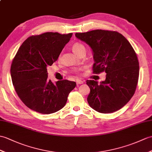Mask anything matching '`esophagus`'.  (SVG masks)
Here are the masks:
<instances>
[{"mask_svg":"<svg viewBox=\"0 0 152 152\" xmlns=\"http://www.w3.org/2000/svg\"><path fill=\"white\" fill-rule=\"evenodd\" d=\"M76 82L77 85H80V84L83 83V81L82 80H80V79H77V80H76Z\"/></svg>","mask_w":152,"mask_h":152,"instance_id":"esophagus-1","label":"esophagus"}]
</instances>
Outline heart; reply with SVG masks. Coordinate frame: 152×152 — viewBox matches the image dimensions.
<instances>
[{"label": "heart", "mask_w": 152, "mask_h": 152, "mask_svg": "<svg viewBox=\"0 0 152 152\" xmlns=\"http://www.w3.org/2000/svg\"><path fill=\"white\" fill-rule=\"evenodd\" d=\"M83 48H85L84 45H82V43H75L73 45H72V50L73 52L75 53V54H77V52H78L81 49Z\"/></svg>", "instance_id": "1"}]
</instances>
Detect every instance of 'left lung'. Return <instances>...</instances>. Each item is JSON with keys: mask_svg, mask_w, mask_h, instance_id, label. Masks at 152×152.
Listing matches in <instances>:
<instances>
[{"mask_svg": "<svg viewBox=\"0 0 152 152\" xmlns=\"http://www.w3.org/2000/svg\"><path fill=\"white\" fill-rule=\"evenodd\" d=\"M75 36L92 49L93 72L107 73L100 83L87 80L88 104L102 113L119 110L132 98L138 83L139 63L132 46L117 31L95 30Z\"/></svg>", "mask_w": 152, "mask_h": 152, "instance_id": "1", "label": "left lung"}]
</instances>
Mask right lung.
<instances>
[{
	"instance_id": "obj_1",
	"label": "right lung",
	"mask_w": 152,
	"mask_h": 152,
	"mask_svg": "<svg viewBox=\"0 0 152 152\" xmlns=\"http://www.w3.org/2000/svg\"><path fill=\"white\" fill-rule=\"evenodd\" d=\"M72 36L47 32L28 37L21 45L11 66L13 85L20 99L42 114L57 112L65 106L76 83L69 80L55 83L48 80L47 66L59 57Z\"/></svg>"
}]
</instances>
